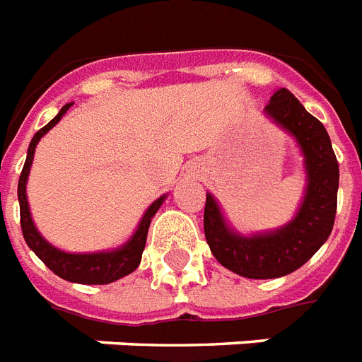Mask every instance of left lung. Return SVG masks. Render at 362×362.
Wrapping results in <instances>:
<instances>
[{
  "instance_id": "1",
  "label": "left lung",
  "mask_w": 362,
  "mask_h": 362,
  "mask_svg": "<svg viewBox=\"0 0 362 362\" xmlns=\"http://www.w3.org/2000/svg\"><path fill=\"white\" fill-rule=\"evenodd\" d=\"M264 112L287 129L304 153L308 187L295 220L278 231L242 237L223 221L212 195L204 203V237L226 269L252 280H270L300 269L329 238L338 199V161L329 133L289 90L280 88Z\"/></svg>"
}]
</instances>
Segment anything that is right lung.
Returning a JSON list of instances; mask_svg holds the SVG:
<instances>
[{
    "instance_id": "obj_1",
    "label": "right lung",
    "mask_w": 362,
    "mask_h": 362,
    "mask_svg": "<svg viewBox=\"0 0 362 362\" xmlns=\"http://www.w3.org/2000/svg\"><path fill=\"white\" fill-rule=\"evenodd\" d=\"M71 103L65 105L64 109L59 110L58 116L54 120L48 122L45 127L37 131L28 148V158H25L24 169L20 173L18 180V203H20V227H22V235H24L25 244L35 252V255L41 259L42 263L47 264L48 269L52 270L54 274L64 278L67 281H75V284H86V286H103L110 284L127 276L129 272L139 267L142 257V250L146 246V235L150 221L159 210L161 203L165 201L159 197L150 204V209L144 212L141 223L136 227L135 235L125 246L112 250V252H101V253H65L58 247L50 246L45 238L37 233L33 221L30 216V206H28V199H25V180L30 175L31 161H33V153H35L37 142L41 141V136L48 129H52L54 125L62 120V116L69 110Z\"/></svg>"
}]
</instances>
